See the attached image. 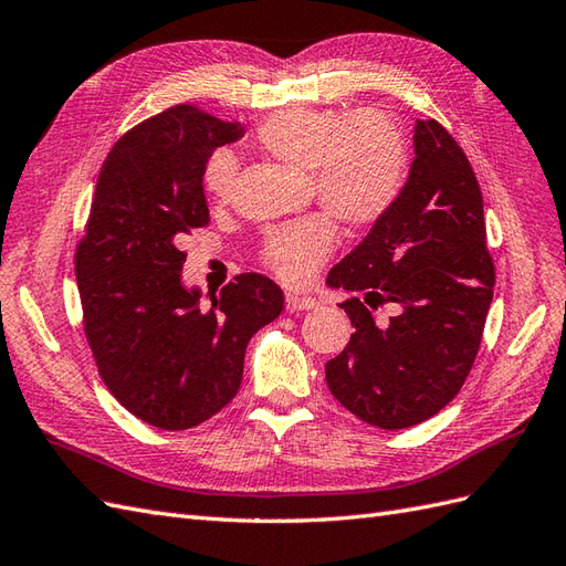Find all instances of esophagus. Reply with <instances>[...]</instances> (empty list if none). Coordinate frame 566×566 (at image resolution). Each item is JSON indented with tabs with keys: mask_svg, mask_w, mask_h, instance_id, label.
<instances>
[{
	"mask_svg": "<svg viewBox=\"0 0 566 566\" xmlns=\"http://www.w3.org/2000/svg\"><path fill=\"white\" fill-rule=\"evenodd\" d=\"M284 308H286V313L311 311V308H315V301H313L311 296H301V294H286V296H284Z\"/></svg>",
	"mask_w": 566,
	"mask_h": 566,
	"instance_id": "1",
	"label": "esophagus"
}]
</instances>
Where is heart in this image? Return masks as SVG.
Segmentation results:
<instances>
[{
    "instance_id": "heart-1",
    "label": "heart",
    "mask_w": 566,
    "mask_h": 566,
    "mask_svg": "<svg viewBox=\"0 0 566 566\" xmlns=\"http://www.w3.org/2000/svg\"><path fill=\"white\" fill-rule=\"evenodd\" d=\"M253 140L277 163L306 171L311 196L346 234H364L380 224L407 186L411 165L407 132L397 117L378 107L349 114L313 107L280 109L258 124ZM237 174V155L217 148L202 167V186L212 200L227 202L234 196ZM328 218L311 214L270 229L260 249L263 265L286 284L313 277L337 243V229Z\"/></svg>"
}]
</instances>
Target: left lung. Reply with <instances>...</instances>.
<instances>
[{"label":"left lung","mask_w":566,"mask_h":566,"mask_svg":"<svg viewBox=\"0 0 566 566\" xmlns=\"http://www.w3.org/2000/svg\"><path fill=\"white\" fill-rule=\"evenodd\" d=\"M416 159L397 206L332 268L349 344L325 364L332 397L385 430L428 421L452 401L481 349L495 289L481 186L447 128L416 122ZM396 313L382 322L374 311Z\"/></svg>","instance_id":"left-lung-1"}]
</instances>
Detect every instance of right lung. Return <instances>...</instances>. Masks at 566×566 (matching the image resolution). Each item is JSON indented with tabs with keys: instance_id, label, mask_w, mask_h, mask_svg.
Returning <instances> with one entry per match:
<instances>
[{
	"instance_id": "right-lung-1",
	"label": "right lung",
	"mask_w": 566,
	"mask_h": 566,
	"mask_svg": "<svg viewBox=\"0 0 566 566\" xmlns=\"http://www.w3.org/2000/svg\"><path fill=\"white\" fill-rule=\"evenodd\" d=\"M243 136L198 105H174L114 143L76 245L83 332L99 378L159 430L208 421L237 397L245 344L284 308L282 289L243 272L200 303L181 284L184 237L210 224L202 167Z\"/></svg>"
}]
</instances>
